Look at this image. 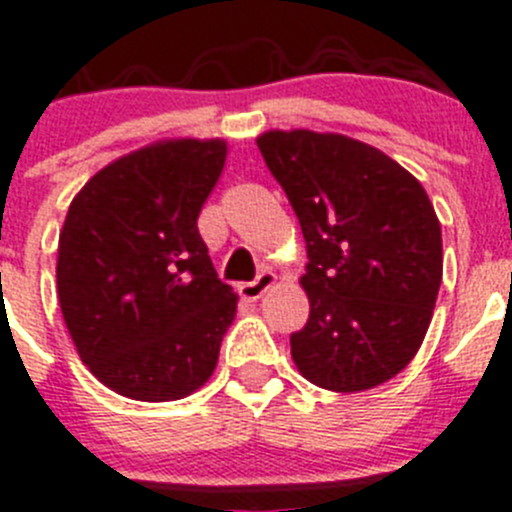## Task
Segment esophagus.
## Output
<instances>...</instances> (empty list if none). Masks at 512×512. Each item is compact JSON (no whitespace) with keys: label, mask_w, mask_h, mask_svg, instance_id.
<instances>
[{"label":"esophagus","mask_w":512,"mask_h":512,"mask_svg":"<svg viewBox=\"0 0 512 512\" xmlns=\"http://www.w3.org/2000/svg\"><path fill=\"white\" fill-rule=\"evenodd\" d=\"M275 280H278L275 278V273H270V270H262L255 280L239 285V296L245 298V301H257V298H260L267 288H273Z\"/></svg>","instance_id":"esophagus-1"}]
</instances>
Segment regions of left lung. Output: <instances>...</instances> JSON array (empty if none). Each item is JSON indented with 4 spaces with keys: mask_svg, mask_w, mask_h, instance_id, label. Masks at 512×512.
Instances as JSON below:
<instances>
[{
    "mask_svg": "<svg viewBox=\"0 0 512 512\" xmlns=\"http://www.w3.org/2000/svg\"><path fill=\"white\" fill-rule=\"evenodd\" d=\"M306 239L311 313L290 334L308 382L359 393L421 347L441 285V224L421 183L377 147L311 130L257 137Z\"/></svg>",
    "mask_w": 512,
    "mask_h": 512,
    "instance_id": "obj_1",
    "label": "left lung"
}]
</instances>
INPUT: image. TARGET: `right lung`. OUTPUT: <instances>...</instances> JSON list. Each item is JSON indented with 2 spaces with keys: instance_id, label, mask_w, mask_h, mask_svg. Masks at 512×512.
<instances>
[{
  "instance_id": "obj_1",
  "label": "right lung",
  "mask_w": 512,
  "mask_h": 512,
  "mask_svg": "<svg viewBox=\"0 0 512 512\" xmlns=\"http://www.w3.org/2000/svg\"><path fill=\"white\" fill-rule=\"evenodd\" d=\"M224 140H168L101 168L58 239V301L78 357L109 390L165 403L199 390L237 313L199 234Z\"/></svg>"
}]
</instances>
